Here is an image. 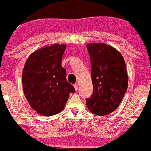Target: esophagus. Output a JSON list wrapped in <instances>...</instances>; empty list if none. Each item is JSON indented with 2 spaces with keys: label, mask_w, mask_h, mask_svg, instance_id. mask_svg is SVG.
<instances>
[{
  "label": "esophagus",
  "mask_w": 151,
  "mask_h": 151,
  "mask_svg": "<svg viewBox=\"0 0 151 151\" xmlns=\"http://www.w3.org/2000/svg\"><path fill=\"white\" fill-rule=\"evenodd\" d=\"M74 88H75L76 91H77L78 89V84H74Z\"/></svg>",
  "instance_id": "obj_1"
}]
</instances>
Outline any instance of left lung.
I'll list each match as a JSON object with an SVG mask.
<instances>
[{
	"label": "left lung",
	"instance_id": "obj_1",
	"mask_svg": "<svg viewBox=\"0 0 151 151\" xmlns=\"http://www.w3.org/2000/svg\"><path fill=\"white\" fill-rule=\"evenodd\" d=\"M86 48L93 91L86 99V104L93 114L104 116L119 106L127 90L125 61L118 51L104 43H90Z\"/></svg>",
	"mask_w": 151,
	"mask_h": 151
}]
</instances>
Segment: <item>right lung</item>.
Segmentation results:
<instances>
[{"instance_id":"obj_1","label":"right lung","mask_w":151,"mask_h":151,"mask_svg":"<svg viewBox=\"0 0 151 151\" xmlns=\"http://www.w3.org/2000/svg\"><path fill=\"white\" fill-rule=\"evenodd\" d=\"M65 45L38 49L27 60L22 71V88L30 106L37 113L51 116L61 112L75 88L67 82L61 65Z\"/></svg>"}]
</instances>
